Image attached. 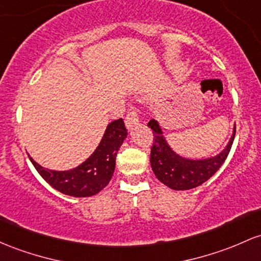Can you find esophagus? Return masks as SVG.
I'll return each instance as SVG.
<instances>
[{
  "label": "esophagus",
  "mask_w": 261,
  "mask_h": 261,
  "mask_svg": "<svg viewBox=\"0 0 261 261\" xmlns=\"http://www.w3.org/2000/svg\"><path fill=\"white\" fill-rule=\"evenodd\" d=\"M125 125L128 130H133L135 126L139 125V110L135 107H131L130 111L126 114Z\"/></svg>",
  "instance_id": "obj_1"
}]
</instances>
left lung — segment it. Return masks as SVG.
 <instances>
[{"label": "left lung", "instance_id": "left-lung-1", "mask_svg": "<svg viewBox=\"0 0 261 261\" xmlns=\"http://www.w3.org/2000/svg\"><path fill=\"white\" fill-rule=\"evenodd\" d=\"M147 126L153 134L150 162L154 176L163 185L176 191L192 190L208 181L227 160L236 136L234 127L233 136L230 137L227 147L217 156L205 160H188L177 154L168 146L156 120H150Z\"/></svg>", "mask_w": 261, "mask_h": 261}]
</instances>
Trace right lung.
<instances>
[{"label": "right lung", "mask_w": 261, "mask_h": 261, "mask_svg": "<svg viewBox=\"0 0 261 261\" xmlns=\"http://www.w3.org/2000/svg\"><path fill=\"white\" fill-rule=\"evenodd\" d=\"M127 136L122 119L108 125L104 136L93 154L76 168L51 171L43 168L32 157L31 162L42 178L53 188L71 197H90L99 193L110 182L115 170L116 154Z\"/></svg>", "instance_id": "right-lung-1"}]
</instances>
